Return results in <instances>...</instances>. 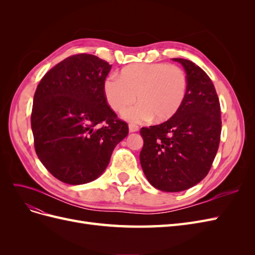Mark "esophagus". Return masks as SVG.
<instances>
[{
  "label": "esophagus",
  "mask_w": 255,
  "mask_h": 255,
  "mask_svg": "<svg viewBox=\"0 0 255 255\" xmlns=\"http://www.w3.org/2000/svg\"><path fill=\"white\" fill-rule=\"evenodd\" d=\"M138 129H139V128H138L136 125H133V123H130V125H128L129 133H135V132H137Z\"/></svg>",
  "instance_id": "34e87169"
}]
</instances>
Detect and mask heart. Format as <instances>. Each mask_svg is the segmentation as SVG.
Listing matches in <instances>:
<instances>
[{
    "label": "heart",
    "mask_w": 255,
    "mask_h": 255,
    "mask_svg": "<svg viewBox=\"0 0 255 255\" xmlns=\"http://www.w3.org/2000/svg\"><path fill=\"white\" fill-rule=\"evenodd\" d=\"M187 92V76L180 67L164 63L128 66L121 76L110 75L104 82L106 101L116 112L129 107L122 117L133 122L149 121L154 117L163 122L177 113Z\"/></svg>",
    "instance_id": "obj_1"
}]
</instances>
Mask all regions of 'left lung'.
I'll use <instances>...</instances> for the list:
<instances>
[{
	"instance_id": "8db88e82",
	"label": "left lung",
	"mask_w": 255,
	"mask_h": 255,
	"mask_svg": "<svg viewBox=\"0 0 255 255\" xmlns=\"http://www.w3.org/2000/svg\"><path fill=\"white\" fill-rule=\"evenodd\" d=\"M187 76V92L177 113L166 122L142 128L140 165L146 180L161 191L186 190L212 167L221 134L220 104L214 84L195 63L172 58Z\"/></svg>"
}]
</instances>
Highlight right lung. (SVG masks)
Listing matches in <instances>:
<instances>
[{"mask_svg":"<svg viewBox=\"0 0 255 255\" xmlns=\"http://www.w3.org/2000/svg\"><path fill=\"white\" fill-rule=\"evenodd\" d=\"M111 69L96 55L78 54L54 66L37 86L30 116L35 150L49 172L66 184L98 179L128 134L106 102Z\"/></svg>","mask_w":255,"mask_h":255,"instance_id":"right-lung-1","label":"right lung"}]
</instances>
